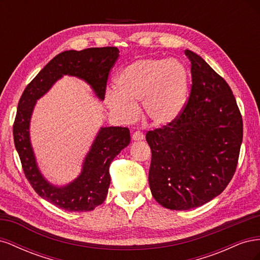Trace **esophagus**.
Listing matches in <instances>:
<instances>
[{
    "mask_svg": "<svg viewBox=\"0 0 260 260\" xmlns=\"http://www.w3.org/2000/svg\"><path fill=\"white\" fill-rule=\"evenodd\" d=\"M144 138H145V136L141 131H136L132 135V140L133 141H142V140H144Z\"/></svg>",
    "mask_w": 260,
    "mask_h": 260,
    "instance_id": "1",
    "label": "esophagus"
}]
</instances>
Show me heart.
I'll return each instance as SVG.
<instances>
[{
    "instance_id": "1",
    "label": "heart",
    "mask_w": 260,
    "mask_h": 260,
    "mask_svg": "<svg viewBox=\"0 0 260 260\" xmlns=\"http://www.w3.org/2000/svg\"><path fill=\"white\" fill-rule=\"evenodd\" d=\"M117 90L105 94V104L120 121L142 114L154 127H166L182 114L187 101L188 72L183 62L167 58H141L124 66L115 77Z\"/></svg>"
}]
</instances>
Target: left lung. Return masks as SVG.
<instances>
[{
	"label": "left lung",
	"mask_w": 260,
	"mask_h": 260,
	"mask_svg": "<svg viewBox=\"0 0 260 260\" xmlns=\"http://www.w3.org/2000/svg\"><path fill=\"white\" fill-rule=\"evenodd\" d=\"M191 61L192 89L178 119L148 131L152 151L148 183L165 208L187 210L221 194L239 160L243 121L229 84L200 55Z\"/></svg>",
	"instance_id": "left-lung-1"
}]
</instances>
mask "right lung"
<instances>
[{
    "mask_svg": "<svg viewBox=\"0 0 260 260\" xmlns=\"http://www.w3.org/2000/svg\"><path fill=\"white\" fill-rule=\"evenodd\" d=\"M118 57L119 50L112 46L61 52L35 77L19 100L13 135L23 172L42 199L61 209L90 211L103 204L111 184L109 166L129 145L130 131L122 127H101L85 155L80 175L64 186L54 185L41 174L31 145L30 120L36 103L65 75L84 80L103 101L109 72Z\"/></svg>",
    "mask_w": 260,
    "mask_h": 260,
    "instance_id": "right-lung-1",
    "label": "right lung"
}]
</instances>
